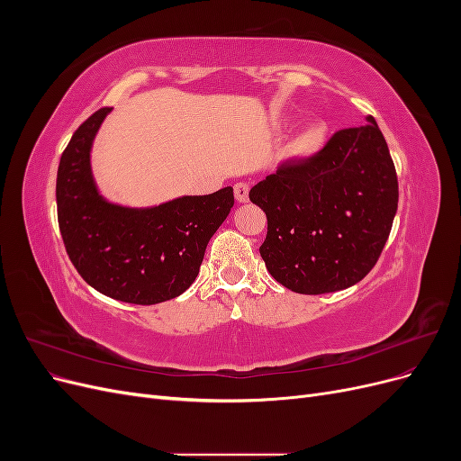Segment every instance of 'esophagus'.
<instances>
[{"instance_id": "1", "label": "esophagus", "mask_w": 461, "mask_h": 461, "mask_svg": "<svg viewBox=\"0 0 461 461\" xmlns=\"http://www.w3.org/2000/svg\"><path fill=\"white\" fill-rule=\"evenodd\" d=\"M234 198L236 202L246 203L249 200V186L246 183H239L234 186Z\"/></svg>"}]
</instances>
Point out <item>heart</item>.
Here are the masks:
<instances>
[{
	"label": "heart",
	"instance_id": "b5f03b06",
	"mask_svg": "<svg viewBox=\"0 0 461 461\" xmlns=\"http://www.w3.org/2000/svg\"><path fill=\"white\" fill-rule=\"evenodd\" d=\"M327 142V127L323 122H310L292 138L290 144L286 146V158L294 161H305L312 159L313 156L323 149Z\"/></svg>",
	"mask_w": 461,
	"mask_h": 461
}]
</instances>
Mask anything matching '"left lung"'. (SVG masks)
<instances>
[{
	"instance_id": "8db88e82",
	"label": "left lung",
	"mask_w": 461,
	"mask_h": 461,
	"mask_svg": "<svg viewBox=\"0 0 461 461\" xmlns=\"http://www.w3.org/2000/svg\"><path fill=\"white\" fill-rule=\"evenodd\" d=\"M249 200L267 215L259 254L275 281L298 294H327L375 267L398 209V176L367 117L364 127L334 132L312 159L278 165Z\"/></svg>"
}]
</instances>
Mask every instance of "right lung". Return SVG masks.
<instances>
[{
    "instance_id": "obj_1",
    "label": "right lung",
    "mask_w": 461,
    "mask_h": 461,
    "mask_svg": "<svg viewBox=\"0 0 461 461\" xmlns=\"http://www.w3.org/2000/svg\"><path fill=\"white\" fill-rule=\"evenodd\" d=\"M109 111L80 124L59 161L55 198L65 249L78 275L109 298L173 300L196 281L207 242L234 205L232 188L140 209L107 202L94 183L90 151Z\"/></svg>"
}]
</instances>
